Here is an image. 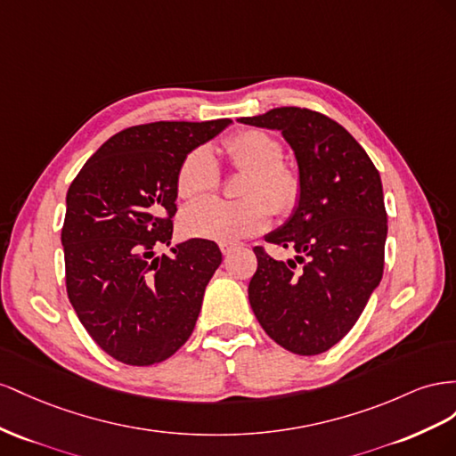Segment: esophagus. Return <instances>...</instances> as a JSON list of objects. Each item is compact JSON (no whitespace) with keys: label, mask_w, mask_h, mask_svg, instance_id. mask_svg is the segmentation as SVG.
<instances>
[{"label":"esophagus","mask_w":456,"mask_h":456,"mask_svg":"<svg viewBox=\"0 0 456 456\" xmlns=\"http://www.w3.org/2000/svg\"><path fill=\"white\" fill-rule=\"evenodd\" d=\"M219 248H221V252H224L225 256H229L232 250H235V244H227V242H221L219 244Z\"/></svg>","instance_id":"34e87169"}]
</instances>
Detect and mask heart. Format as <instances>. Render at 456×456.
Returning <instances> with one entry per match:
<instances>
[{"mask_svg":"<svg viewBox=\"0 0 456 456\" xmlns=\"http://www.w3.org/2000/svg\"><path fill=\"white\" fill-rule=\"evenodd\" d=\"M221 152L232 170L244 172L239 187L240 200L208 199L185 208L179 217L189 237L237 242L262 232L275 214H290L302 194V179L282 162V142L264 129H240L221 142ZM221 183L219 166L206 147L185 154L175 175L179 199L194 200L214 192Z\"/></svg>","mask_w":456,"mask_h":456,"instance_id":"1","label":"heart"}]
</instances>
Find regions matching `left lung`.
<instances>
[{
  "instance_id": "obj_1",
  "label": "left lung",
  "mask_w": 456,
  "mask_h": 456,
  "mask_svg": "<svg viewBox=\"0 0 456 456\" xmlns=\"http://www.w3.org/2000/svg\"><path fill=\"white\" fill-rule=\"evenodd\" d=\"M240 122L281 129L300 167L302 194L267 242L256 246L248 300L262 329L297 355H319L354 329L384 273L387 216L380 174L346 127L317 110L281 107Z\"/></svg>"
}]
</instances>
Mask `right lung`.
<instances>
[{"label": "right lung", "instance_id": "1", "mask_svg": "<svg viewBox=\"0 0 456 456\" xmlns=\"http://www.w3.org/2000/svg\"><path fill=\"white\" fill-rule=\"evenodd\" d=\"M229 118L126 127L91 156L67 192L64 279L77 319L112 359L149 367L192 334L206 284L221 264L214 240L170 244L175 175L192 149Z\"/></svg>", "mask_w": 456, "mask_h": 456}]
</instances>
